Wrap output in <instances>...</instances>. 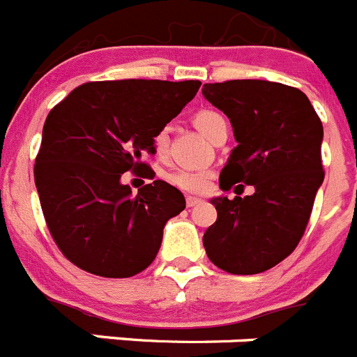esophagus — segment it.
Returning a JSON list of instances; mask_svg holds the SVG:
<instances>
[{"instance_id":"obj_1","label":"esophagus","mask_w":357,"mask_h":357,"mask_svg":"<svg viewBox=\"0 0 357 357\" xmlns=\"http://www.w3.org/2000/svg\"><path fill=\"white\" fill-rule=\"evenodd\" d=\"M185 204H188V207H195V206H198V204H202V198L188 197L185 198Z\"/></svg>"}]
</instances>
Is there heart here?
<instances>
[{
  "instance_id": "heart-1",
  "label": "heart",
  "mask_w": 357,
  "mask_h": 357,
  "mask_svg": "<svg viewBox=\"0 0 357 357\" xmlns=\"http://www.w3.org/2000/svg\"><path fill=\"white\" fill-rule=\"evenodd\" d=\"M222 121H225V119L214 110H200L193 118L195 127L200 130L202 135H206L207 139H209V135L213 134L218 123ZM153 148H155L157 153L166 151V148H168V134H166V130L157 132L155 137H153ZM168 178L173 185L184 189V191H191V193H204L211 184V175L206 169H176Z\"/></svg>"
}]
</instances>
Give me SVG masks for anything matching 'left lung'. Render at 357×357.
Masks as SVG:
<instances>
[{
    "instance_id": "8db88e82",
    "label": "left lung",
    "mask_w": 357,
    "mask_h": 357,
    "mask_svg": "<svg viewBox=\"0 0 357 357\" xmlns=\"http://www.w3.org/2000/svg\"><path fill=\"white\" fill-rule=\"evenodd\" d=\"M202 94L230 119L238 143L220 173V185L223 191L236 182L241 191L243 184L254 185L250 197L211 200L218 218L204 234L206 254L234 275L266 272L304 236L326 175L324 127L301 89L277 82L204 84Z\"/></svg>"
}]
</instances>
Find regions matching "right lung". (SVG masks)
Instances as JSON below:
<instances>
[{
  "instance_id": "add662e5",
  "label": "right lung",
  "mask_w": 357,
  "mask_h": 357,
  "mask_svg": "<svg viewBox=\"0 0 357 357\" xmlns=\"http://www.w3.org/2000/svg\"><path fill=\"white\" fill-rule=\"evenodd\" d=\"M202 82H89L52 109L36 159V188L62 254L85 272L123 279L155 259L164 225L185 209L164 181L132 193L128 169L153 178L141 155L195 98Z\"/></svg>"
}]
</instances>
